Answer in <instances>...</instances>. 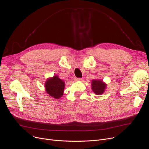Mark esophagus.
<instances>
[{"label":"esophagus","instance_id":"obj_1","mask_svg":"<svg viewBox=\"0 0 149 149\" xmlns=\"http://www.w3.org/2000/svg\"><path fill=\"white\" fill-rule=\"evenodd\" d=\"M82 80L81 78H74V81H79Z\"/></svg>","mask_w":149,"mask_h":149}]
</instances>
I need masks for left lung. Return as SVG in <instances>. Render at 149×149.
<instances>
[{
	"label": "left lung",
	"instance_id": "1",
	"mask_svg": "<svg viewBox=\"0 0 149 149\" xmlns=\"http://www.w3.org/2000/svg\"><path fill=\"white\" fill-rule=\"evenodd\" d=\"M106 87V84L102 80L93 79L91 82V89L97 95L102 94Z\"/></svg>",
	"mask_w": 149,
	"mask_h": 149
}]
</instances>
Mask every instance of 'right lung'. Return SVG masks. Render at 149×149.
I'll return each instance as SVG.
<instances>
[{
    "label": "right lung",
    "instance_id": "right-lung-1",
    "mask_svg": "<svg viewBox=\"0 0 149 149\" xmlns=\"http://www.w3.org/2000/svg\"><path fill=\"white\" fill-rule=\"evenodd\" d=\"M45 87L46 93L50 96L60 99L63 94L65 83L58 75H55L47 79Z\"/></svg>",
    "mask_w": 149,
    "mask_h": 149
}]
</instances>
